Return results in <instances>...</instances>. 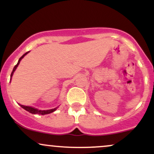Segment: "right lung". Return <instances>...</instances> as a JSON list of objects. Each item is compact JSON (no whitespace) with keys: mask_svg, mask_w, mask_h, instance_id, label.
Masks as SVG:
<instances>
[{"mask_svg":"<svg viewBox=\"0 0 154 154\" xmlns=\"http://www.w3.org/2000/svg\"><path fill=\"white\" fill-rule=\"evenodd\" d=\"M28 53H29V51H28V52L25 53V54H24V55H23V56H22V57H21L20 59H19L18 63H17V65H15V66L14 67L13 71H12L11 74V77H12V75H13L14 72V71L16 70V69H17V67L18 66L19 63V62H20L21 60H22V58L24 57V56H25L26 54H27ZM19 105H20V106H21V107L23 108V109H25L26 111H29V113H31V114H40V115H44V114H50V113L54 112V111H56V109H57V108H55V109H49V110H43V111H41V110H38V109H35V108H32V107H30V106H23V105H21V104H19Z\"/></svg>","mask_w":154,"mask_h":154,"instance_id":"add662e5","label":"right lung"}]
</instances>
